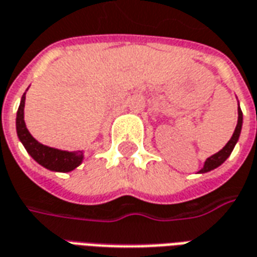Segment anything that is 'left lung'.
Here are the masks:
<instances>
[{
  "label": "left lung",
  "instance_id": "1",
  "mask_svg": "<svg viewBox=\"0 0 257 257\" xmlns=\"http://www.w3.org/2000/svg\"><path fill=\"white\" fill-rule=\"evenodd\" d=\"M241 129H242V111L241 108L238 107V123H236V128H235L234 134L231 136V139L228 141V143L225 145V146L222 147L221 150L218 152V153L213 154L211 157L206 160V163H204V167L200 170L199 172H207L211 171V170H214L218 166H221L222 163L225 161V160L228 159L231 152L234 150L235 145H236V142L239 139V134H241Z\"/></svg>",
  "mask_w": 257,
  "mask_h": 257
}]
</instances>
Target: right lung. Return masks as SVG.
Listing matches in <instances>:
<instances>
[{
	"label": "right lung",
	"instance_id": "right-lung-1",
	"mask_svg": "<svg viewBox=\"0 0 257 257\" xmlns=\"http://www.w3.org/2000/svg\"><path fill=\"white\" fill-rule=\"evenodd\" d=\"M23 108H25V94L22 96L18 114H16V132L19 141L22 142L28 153L40 164L51 171L68 172L75 170L82 163L83 153L82 152H65L54 147L41 145L30 135L23 119Z\"/></svg>",
	"mask_w": 257,
	"mask_h": 257
}]
</instances>
